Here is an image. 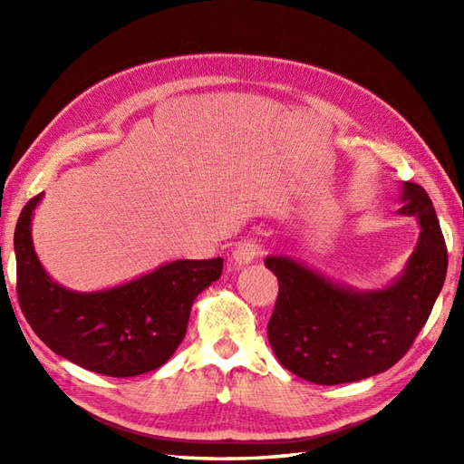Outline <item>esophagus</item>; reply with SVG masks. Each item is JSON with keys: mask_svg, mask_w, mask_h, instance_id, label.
<instances>
[{"mask_svg": "<svg viewBox=\"0 0 464 464\" xmlns=\"http://www.w3.org/2000/svg\"><path fill=\"white\" fill-rule=\"evenodd\" d=\"M261 254H263L261 246L257 242H254V240H247V242L237 244V247L234 249L232 256H234V261L237 265H249L251 261L257 259Z\"/></svg>", "mask_w": 464, "mask_h": 464, "instance_id": "1", "label": "esophagus"}]
</instances>
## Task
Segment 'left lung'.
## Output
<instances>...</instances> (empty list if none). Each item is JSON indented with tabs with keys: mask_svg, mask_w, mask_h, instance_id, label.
<instances>
[{
	"mask_svg": "<svg viewBox=\"0 0 464 464\" xmlns=\"http://www.w3.org/2000/svg\"><path fill=\"white\" fill-rule=\"evenodd\" d=\"M399 215L420 224L404 271L385 288L358 290L302 261L269 256L278 298L266 325L283 366L317 385L360 382L389 370L426 325L447 275V247L424 188L404 181Z\"/></svg>",
	"mask_w": 464,
	"mask_h": 464,
	"instance_id": "left-lung-1",
	"label": "left lung"
}]
</instances>
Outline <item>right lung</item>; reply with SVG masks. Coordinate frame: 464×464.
I'll return each instance as SVG.
<instances>
[{
    "mask_svg": "<svg viewBox=\"0 0 464 464\" xmlns=\"http://www.w3.org/2000/svg\"><path fill=\"white\" fill-rule=\"evenodd\" d=\"M42 198L21 210L13 242L19 304L38 339L94 373L133 377L160 368L184 341L195 298L222 275V257L178 259L106 290H69L44 271L33 246Z\"/></svg>",
    "mask_w": 464,
    "mask_h": 464,
    "instance_id": "obj_1",
    "label": "right lung"
}]
</instances>
